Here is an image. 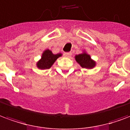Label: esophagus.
<instances>
[{
  "label": "esophagus",
  "instance_id": "1",
  "mask_svg": "<svg viewBox=\"0 0 130 130\" xmlns=\"http://www.w3.org/2000/svg\"><path fill=\"white\" fill-rule=\"evenodd\" d=\"M72 55V53L71 52H65L64 53V56H65V57L67 58H70Z\"/></svg>",
  "mask_w": 130,
  "mask_h": 130
}]
</instances>
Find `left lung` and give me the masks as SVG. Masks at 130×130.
Returning <instances> with one entry per match:
<instances>
[{"label":"left lung","mask_w":130,"mask_h":130,"mask_svg":"<svg viewBox=\"0 0 130 130\" xmlns=\"http://www.w3.org/2000/svg\"><path fill=\"white\" fill-rule=\"evenodd\" d=\"M75 60L83 68L92 69L96 66V61L92 59L90 55L85 51L82 54L75 56Z\"/></svg>","instance_id":"8db88e82"}]
</instances>
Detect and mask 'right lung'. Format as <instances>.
Listing matches in <instances>:
<instances>
[{"instance_id": "1", "label": "right lung", "mask_w": 130, "mask_h": 130, "mask_svg": "<svg viewBox=\"0 0 130 130\" xmlns=\"http://www.w3.org/2000/svg\"><path fill=\"white\" fill-rule=\"evenodd\" d=\"M62 54H54L50 50H46L42 54V56L40 60L36 62V66L41 70H47L53 65L58 58L60 57Z\"/></svg>"}]
</instances>
